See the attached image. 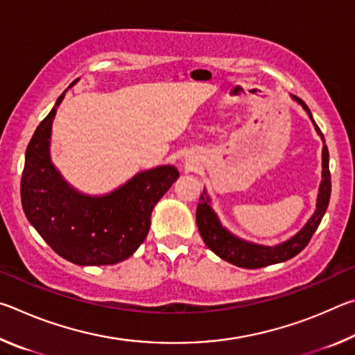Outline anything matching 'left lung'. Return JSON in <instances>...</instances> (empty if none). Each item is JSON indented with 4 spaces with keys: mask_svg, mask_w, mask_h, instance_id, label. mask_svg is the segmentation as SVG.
<instances>
[{
    "mask_svg": "<svg viewBox=\"0 0 355 355\" xmlns=\"http://www.w3.org/2000/svg\"><path fill=\"white\" fill-rule=\"evenodd\" d=\"M291 97L293 100H296L305 111H307L309 117L315 125L316 133L321 136V139L324 142L322 180L320 184V192H318L316 209L313 216L307 220V224L300 228L293 238L286 239L285 243H280L277 245H261V244L244 241V239L238 238L233 235V233L228 232L225 227H222L218 214L214 213L211 203H209V197L207 196L205 191H203V194L200 196L199 205H197L196 220H197V227H199V232H200V236L203 238V241H205L208 248L211 249L216 255L220 257L222 260L235 264V266H239V268L257 269V268L269 266V264L286 261L290 260V258L296 257L299 252L309 244L311 236H313V233L316 232L318 225L321 224L322 216L326 213L327 205H329L330 172H329V150L326 146V141H324L321 130L318 128V125L315 123L309 106L305 105L300 98L294 97V95H291Z\"/></svg>",
    "mask_w": 355,
    "mask_h": 355,
    "instance_id": "left-lung-1",
    "label": "left lung"
}]
</instances>
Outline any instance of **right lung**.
I'll return each mask as SVG.
<instances>
[{
    "mask_svg": "<svg viewBox=\"0 0 355 355\" xmlns=\"http://www.w3.org/2000/svg\"><path fill=\"white\" fill-rule=\"evenodd\" d=\"M64 95L28 144L20 186L23 211L45 243L67 261L80 266L116 264L133 255L147 238L155 205L180 173L173 166H158L136 173L105 196H86L71 188L50 158L51 125Z\"/></svg>",
    "mask_w": 355,
    "mask_h": 355,
    "instance_id": "obj_1",
    "label": "right lung"
}]
</instances>
